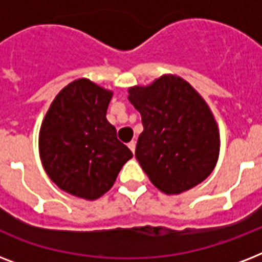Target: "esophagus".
<instances>
[{
    "label": "esophagus",
    "mask_w": 262,
    "mask_h": 262,
    "mask_svg": "<svg viewBox=\"0 0 262 262\" xmlns=\"http://www.w3.org/2000/svg\"><path fill=\"white\" fill-rule=\"evenodd\" d=\"M127 147H129V149H130L132 152L136 151V141H130V143L127 144Z\"/></svg>",
    "instance_id": "esophagus-1"
}]
</instances>
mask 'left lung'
I'll return each mask as SVG.
<instances>
[{
    "instance_id": "obj_1",
    "label": "left lung",
    "mask_w": 262,
    "mask_h": 262,
    "mask_svg": "<svg viewBox=\"0 0 262 262\" xmlns=\"http://www.w3.org/2000/svg\"><path fill=\"white\" fill-rule=\"evenodd\" d=\"M144 130L136 159L160 191L179 194L213 171L220 137L213 114L199 92L178 76L164 75L147 87L129 88Z\"/></svg>"
}]
</instances>
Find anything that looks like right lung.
Returning a JSON list of instances; mask_svg holds the SVG:
<instances>
[{
	"label": "right lung",
	"mask_w": 262,
	"mask_h": 262,
	"mask_svg": "<svg viewBox=\"0 0 262 262\" xmlns=\"http://www.w3.org/2000/svg\"><path fill=\"white\" fill-rule=\"evenodd\" d=\"M113 92L87 79L68 84L51 103L39 133L47 175L69 194L96 200L111 189L130 149L106 118Z\"/></svg>",
	"instance_id": "right-lung-1"
}]
</instances>
